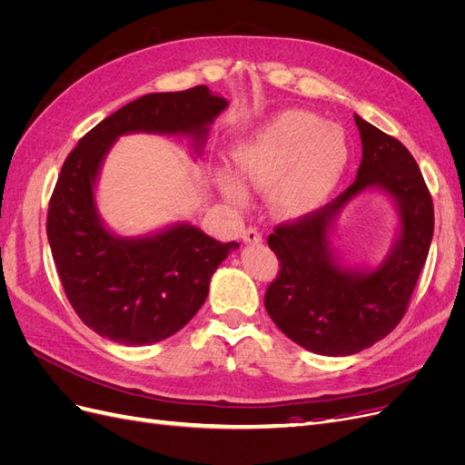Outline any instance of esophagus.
Wrapping results in <instances>:
<instances>
[{
	"mask_svg": "<svg viewBox=\"0 0 465 465\" xmlns=\"http://www.w3.org/2000/svg\"><path fill=\"white\" fill-rule=\"evenodd\" d=\"M242 238H244L246 244H258V242H262V232L256 227H248L242 232Z\"/></svg>",
	"mask_w": 465,
	"mask_h": 465,
	"instance_id": "obj_1",
	"label": "esophagus"
}]
</instances>
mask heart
Returning a JSON list of instances; mask_svg holds the SVG:
<instances>
[{"label":"heart","instance_id":"1","mask_svg":"<svg viewBox=\"0 0 465 465\" xmlns=\"http://www.w3.org/2000/svg\"><path fill=\"white\" fill-rule=\"evenodd\" d=\"M234 161L246 184L273 188L275 205L301 215L318 207L341 180L349 145L340 125L322 122L312 112L287 110L238 143ZM219 186L232 203L246 205L248 192L231 173L219 174Z\"/></svg>","mask_w":465,"mask_h":465}]
</instances>
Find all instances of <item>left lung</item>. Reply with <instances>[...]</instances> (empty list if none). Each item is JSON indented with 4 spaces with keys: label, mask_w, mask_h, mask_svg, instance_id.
I'll list each match as a JSON object with an SVG mask.
<instances>
[{
    "label": "left lung",
    "mask_w": 465,
    "mask_h": 465,
    "mask_svg": "<svg viewBox=\"0 0 465 465\" xmlns=\"http://www.w3.org/2000/svg\"><path fill=\"white\" fill-rule=\"evenodd\" d=\"M362 159L345 192L297 221L277 224L267 244L279 272L265 291V311L289 340L318 355L347 357L374 345L401 322L429 256L434 209L413 154L396 137L355 114ZM367 189L388 193L401 234L374 271L336 262L329 232L342 207Z\"/></svg>",
    "instance_id": "1"
}]
</instances>
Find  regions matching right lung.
I'll list each match as a JSON object with an SVG mask.
<instances>
[{
    "label": "right lung",
    "instance_id": "1",
    "mask_svg": "<svg viewBox=\"0 0 465 465\" xmlns=\"http://www.w3.org/2000/svg\"><path fill=\"white\" fill-rule=\"evenodd\" d=\"M227 106L205 85L151 93L96 124L67 154L50 198L48 242L67 301L106 340L149 345L184 328L205 302L211 275L238 248L190 223L139 238L108 231L94 202L106 153L120 135L145 132L188 135L200 154L209 124Z\"/></svg>",
    "mask_w": 465,
    "mask_h": 465
}]
</instances>
